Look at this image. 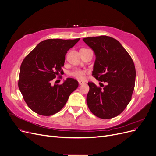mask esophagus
Segmentation results:
<instances>
[{
    "mask_svg": "<svg viewBox=\"0 0 156 156\" xmlns=\"http://www.w3.org/2000/svg\"><path fill=\"white\" fill-rule=\"evenodd\" d=\"M78 83H79L80 85H83L85 83L84 82H83V81H78Z\"/></svg>",
    "mask_w": 156,
    "mask_h": 156,
    "instance_id": "obj_1",
    "label": "esophagus"
}]
</instances>
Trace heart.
<instances>
[{
  "mask_svg": "<svg viewBox=\"0 0 156 156\" xmlns=\"http://www.w3.org/2000/svg\"><path fill=\"white\" fill-rule=\"evenodd\" d=\"M82 50V49H81ZM87 72L82 69H74L69 73V75L73 78H75L78 80H85L86 78Z\"/></svg>",
  "mask_w": 156,
  "mask_h": 156,
  "instance_id": "heart-1",
  "label": "heart"
}]
</instances>
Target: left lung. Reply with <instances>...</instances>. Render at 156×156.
<instances>
[{"label":"left lung","instance_id":"1","mask_svg":"<svg viewBox=\"0 0 156 156\" xmlns=\"http://www.w3.org/2000/svg\"><path fill=\"white\" fill-rule=\"evenodd\" d=\"M83 40L96 55L92 75L100 82L106 83L105 86L99 83L103 89L92 82L88 83L90 87L87 96L88 107L99 118L117 117L131 99L136 78L134 62L115 39L101 36Z\"/></svg>","mask_w":156,"mask_h":156}]
</instances>
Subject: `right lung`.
Instances as JSON below:
<instances>
[{
	"label": "right lung",
	"instance_id": "right-lung-1",
	"mask_svg": "<svg viewBox=\"0 0 156 156\" xmlns=\"http://www.w3.org/2000/svg\"><path fill=\"white\" fill-rule=\"evenodd\" d=\"M80 39L43 41L23 59L20 66L18 87L33 112L44 116L58 112L70 94L78 88V81L71 78H67L62 85H52L51 81L59 73H62L67 51Z\"/></svg>",
	"mask_w": 156,
	"mask_h": 156
}]
</instances>
